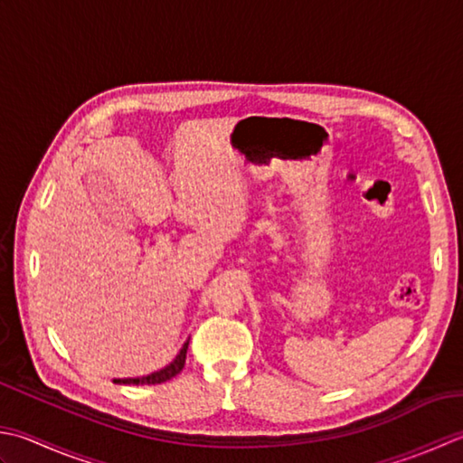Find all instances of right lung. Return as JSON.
<instances>
[{"mask_svg":"<svg viewBox=\"0 0 463 463\" xmlns=\"http://www.w3.org/2000/svg\"><path fill=\"white\" fill-rule=\"evenodd\" d=\"M186 349H188V343H184V347L180 349L178 357L172 361V364L165 369L156 371V373H150L146 377H136V379H114V383H128V385H156V383H165L170 382L172 377H176L180 371L184 369L186 364Z\"/></svg>","mask_w":463,"mask_h":463,"instance_id":"right-lung-1","label":"right lung"}]
</instances>
